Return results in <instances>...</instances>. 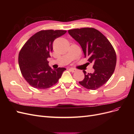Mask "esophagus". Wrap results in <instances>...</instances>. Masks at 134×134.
Masks as SVG:
<instances>
[{"label":"esophagus","mask_w":134,"mask_h":134,"mask_svg":"<svg viewBox=\"0 0 134 134\" xmlns=\"http://www.w3.org/2000/svg\"><path fill=\"white\" fill-rule=\"evenodd\" d=\"M69 70H70L72 72H74L75 71V69L74 68H69Z\"/></svg>","instance_id":"obj_1"}]
</instances>
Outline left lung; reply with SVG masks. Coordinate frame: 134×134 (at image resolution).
Here are the masks:
<instances>
[{
    "mask_svg": "<svg viewBox=\"0 0 134 134\" xmlns=\"http://www.w3.org/2000/svg\"><path fill=\"white\" fill-rule=\"evenodd\" d=\"M69 34L82 48L88 63H93V73L84 74L83 80L79 83L88 90H96L106 83L115 71L116 54L114 48L105 36L94 28H75Z\"/></svg>",
    "mask_w": 134,
    "mask_h": 134,
    "instance_id": "left-lung-1",
    "label": "left lung"
}]
</instances>
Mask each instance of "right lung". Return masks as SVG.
Returning <instances> with one entry per match:
<instances>
[{"instance_id": "right-lung-1", "label": "right lung", "mask_w": 134, "mask_h": 134, "mask_svg": "<svg viewBox=\"0 0 134 134\" xmlns=\"http://www.w3.org/2000/svg\"><path fill=\"white\" fill-rule=\"evenodd\" d=\"M66 32L64 30H41L31 36L20 50V70L24 78L32 87L44 90L53 86L66 70L64 68L52 69L47 61L53 50L54 41Z\"/></svg>"}]
</instances>
